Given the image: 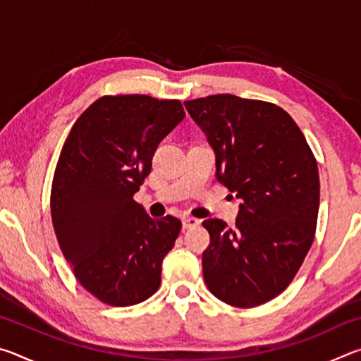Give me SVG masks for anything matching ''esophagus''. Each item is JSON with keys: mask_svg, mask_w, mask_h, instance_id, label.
<instances>
[{"mask_svg": "<svg viewBox=\"0 0 361 361\" xmlns=\"http://www.w3.org/2000/svg\"><path fill=\"white\" fill-rule=\"evenodd\" d=\"M199 219L197 218H192V216H185L183 218V228H195V226H199Z\"/></svg>", "mask_w": 361, "mask_h": 361, "instance_id": "esophagus-1", "label": "esophagus"}]
</instances>
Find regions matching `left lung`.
I'll use <instances>...</instances> for the list:
<instances>
[{
  "mask_svg": "<svg viewBox=\"0 0 361 361\" xmlns=\"http://www.w3.org/2000/svg\"><path fill=\"white\" fill-rule=\"evenodd\" d=\"M215 152L216 180L242 200L235 228L202 223L204 280L219 301L255 307L295 279L314 242L317 161L291 116L274 103L218 94L185 102Z\"/></svg>",
  "mask_w": 361,
  "mask_h": 361,
  "instance_id": "left-lung-1",
  "label": "left lung"
}]
</instances>
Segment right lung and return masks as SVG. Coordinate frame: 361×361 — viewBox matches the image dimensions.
Returning <instances> with one entry per match:
<instances>
[{
  "label": "right lung",
  "instance_id": "add662e5",
  "mask_svg": "<svg viewBox=\"0 0 361 361\" xmlns=\"http://www.w3.org/2000/svg\"><path fill=\"white\" fill-rule=\"evenodd\" d=\"M185 119L178 100L106 95L79 116L60 152L51 215L78 282L109 305H133L161 285L181 221L133 200L157 145Z\"/></svg>",
  "mask_w": 361,
  "mask_h": 361
}]
</instances>
